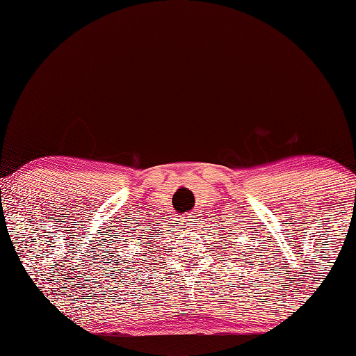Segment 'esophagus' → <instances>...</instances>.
I'll list each match as a JSON object with an SVG mask.
<instances>
[{
	"instance_id": "34e87169",
	"label": "esophagus",
	"mask_w": 356,
	"mask_h": 356,
	"mask_svg": "<svg viewBox=\"0 0 356 356\" xmlns=\"http://www.w3.org/2000/svg\"><path fill=\"white\" fill-rule=\"evenodd\" d=\"M183 222H184L183 225L186 228H193V227H196V222H198V219H196L195 213H188V215H186L183 218Z\"/></svg>"
}]
</instances>
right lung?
Instances as JSON below:
<instances>
[{"label":"right lung","instance_id":"1","mask_svg":"<svg viewBox=\"0 0 356 356\" xmlns=\"http://www.w3.org/2000/svg\"><path fill=\"white\" fill-rule=\"evenodd\" d=\"M147 230H149V228H147ZM143 236H145V238H141V239H138V241H141V242H138L140 245H141V247H143V245L145 243H147L145 247L146 248H149V247H151V242H155V239H156V236H154V234H151V236H149V233H143ZM154 247H155V245H154Z\"/></svg>","mask_w":356,"mask_h":356}]
</instances>
